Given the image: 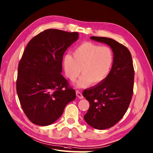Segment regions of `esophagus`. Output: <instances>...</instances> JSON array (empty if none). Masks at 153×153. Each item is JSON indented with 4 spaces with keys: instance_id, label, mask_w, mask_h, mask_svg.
<instances>
[{
    "instance_id": "obj_1",
    "label": "esophagus",
    "mask_w": 153,
    "mask_h": 153,
    "mask_svg": "<svg viewBox=\"0 0 153 153\" xmlns=\"http://www.w3.org/2000/svg\"><path fill=\"white\" fill-rule=\"evenodd\" d=\"M76 95L79 99H83V95L79 91H76Z\"/></svg>"
}]
</instances>
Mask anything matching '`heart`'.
I'll list each match as a JSON object with an SVG mask.
<instances>
[{
	"label": "heart",
	"mask_w": 153,
	"mask_h": 153,
	"mask_svg": "<svg viewBox=\"0 0 153 153\" xmlns=\"http://www.w3.org/2000/svg\"><path fill=\"white\" fill-rule=\"evenodd\" d=\"M71 55L63 59L66 76L73 81L83 73L75 83L77 88H85L89 84L97 85L105 80L114 63V54L107 46L100 47L92 42H85L74 50Z\"/></svg>",
	"instance_id": "1"
}]
</instances>
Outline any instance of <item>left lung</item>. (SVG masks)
Instances as JSON below:
<instances>
[{"label": "left lung", "mask_w": 153, "mask_h": 153, "mask_svg": "<svg viewBox=\"0 0 153 153\" xmlns=\"http://www.w3.org/2000/svg\"><path fill=\"white\" fill-rule=\"evenodd\" d=\"M90 39L107 44L114 54L113 65L105 80L82 93L89 102L84 120L91 127L103 130L116 124L127 110L133 95L134 70L131 54L123 45L105 37Z\"/></svg>", "instance_id": "obj_1"}]
</instances>
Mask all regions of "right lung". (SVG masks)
<instances>
[{
	"instance_id": "obj_1",
	"label": "right lung",
	"mask_w": 153,
	"mask_h": 153,
	"mask_svg": "<svg viewBox=\"0 0 153 153\" xmlns=\"http://www.w3.org/2000/svg\"><path fill=\"white\" fill-rule=\"evenodd\" d=\"M79 35L48 29L26 47L18 66L16 89L22 108L33 123L51 125L75 99V91L61 73L63 55Z\"/></svg>"
}]
</instances>
